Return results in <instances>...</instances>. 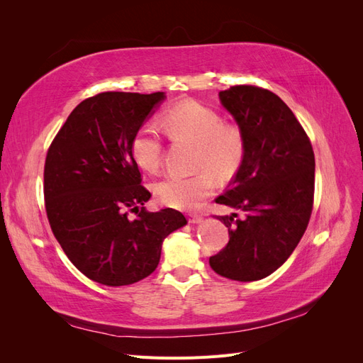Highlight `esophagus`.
Instances as JSON below:
<instances>
[{"instance_id": "obj_1", "label": "esophagus", "mask_w": 363, "mask_h": 363, "mask_svg": "<svg viewBox=\"0 0 363 363\" xmlns=\"http://www.w3.org/2000/svg\"><path fill=\"white\" fill-rule=\"evenodd\" d=\"M188 219H189L191 224H199V223L203 221V216L199 215V213H191V215L188 216Z\"/></svg>"}]
</instances>
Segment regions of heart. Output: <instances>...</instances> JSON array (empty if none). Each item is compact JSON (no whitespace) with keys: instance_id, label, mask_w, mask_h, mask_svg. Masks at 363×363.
<instances>
[{"instance_id":"1","label":"heart","mask_w":363,"mask_h":363,"mask_svg":"<svg viewBox=\"0 0 363 363\" xmlns=\"http://www.w3.org/2000/svg\"><path fill=\"white\" fill-rule=\"evenodd\" d=\"M162 128L175 140H188L196 147L191 175L171 174L155 184L159 203L175 208H195L211 196L215 180L228 182L239 171L245 156V136L236 124H225L213 108L196 101H184L164 112ZM160 128L142 124L131 139V157L138 167L156 172L162 163Z\"/></svg>"}]
</instances>
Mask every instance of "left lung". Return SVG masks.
Returning <instances> with one entry per match:
<instances>
[{
  "instance_id": "1",
  "label": "left lung",
  "mask_w": 363,
  "mask_h": 363,
  "mask_svg": "<svg viewBox=\"0 0 363 363\" xmlns=\"http://www.w3.org/2000/svg\"><path fill=\"white\" fill-rule=\"evenodd\" d=\"M219 100L242 130L245 156L215 201L244 216H216L228 227L230 239L208 263L219 276L255 281L288 260L309 224L313 148L291 108L271 91L238 84L219 92Z\"/></svg>"
}]
</instances>
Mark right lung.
<instances>
[{"label": "right lung", "instance_id": "1", "mask_svg": "<svg viewBox=\"0 0 363 363\" xmlns=\"http://www.w3.org/2000/svg\"><path fill=\"white\" fill-rule=\"evenodd\" d=\"M163 98V92L86 98L47 152L43 195L52 233L74 267L106 286L148 277L163 239L188 223L174 208L145 211L151 194L130 151L136 130Z\"/></svg>", "mask_w": 363, "mask_h": 363}]
</instances>
